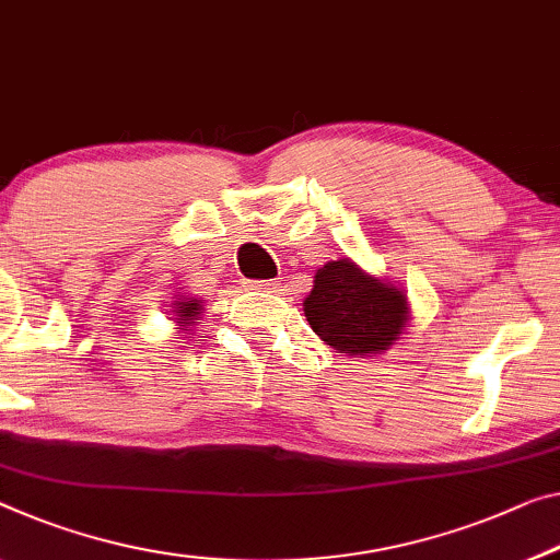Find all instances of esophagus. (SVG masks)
<instances>
[{
	"label": "esophagus",
	"instance_id": "esophagus-1",
	"mask_svg": "<svg viewBox=\"0 0 560 560\" xmlns=\"http://www.w3.org/2000/svg\"><path fill=\"white\" fill-rule=\"evenodd\" d=\"M247 290H265V292H280L278 282H247Z\"/></svg>",
	"mask_w": 560,
	"mask_h": 560
}]
</instances>
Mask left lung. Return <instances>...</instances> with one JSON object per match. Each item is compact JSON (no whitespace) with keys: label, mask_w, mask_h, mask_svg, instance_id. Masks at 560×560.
Masks as SVG:
<instances>
[{"label":"left lung","mask_w":560,"mask_h":560,"mask_svg":"<svg viewBox=\"0 0 560 560\" xmlns=\"http://www.w3.org/2000/svg\"><path fill=\"white\" fill-rule=\"evenodd\" d=\"M303 310L325 346L352 358L383 355L410 325L402 288L365 272L350 257L317 268Z\"/></svg>","instance_id":"obj_1"}]
</instances>
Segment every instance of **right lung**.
I'll return each instance as SVG.
<instances>
[{
    "mask_svg": "<svg viewBox=\"0 0 560 560\" xmlns=\"http://www.w3.org/2000/svg\"><path fill=\"white\" fill-rule=\"evenodd\" d=\"M202 310V300H197L192 295H179L175 298V303H172L170 315H175L172 320L179 325L177 330H190V325H195V320H200Z\"/></svg>",
    "mask_w": 560,
    "mask_h": 560,
    "instance_id": "obj_1",
    "label": "right lung"
}]
</instances>
